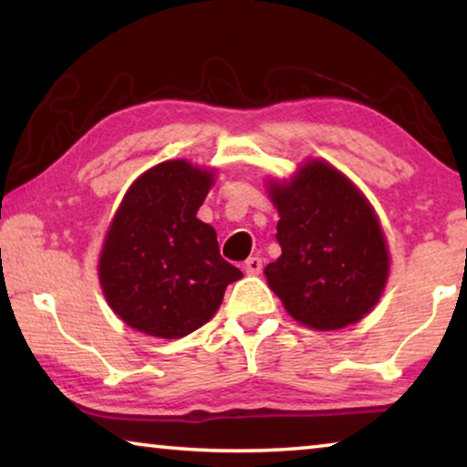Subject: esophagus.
I'll return each instance as SVG.
<instances>
[{
    "label": "esophagus",
    "mask_w": 467,
    "mask_h": 467,
    "mask_svg": "<svg viewBox=\"0 0 467 467\" xmlns=\"http://www.w3.org/2000/svg\"><path fill=\"white\" fill-rule=\"evenodd\" d=\"M243 267H244V272H247V274L257 275L259 272L264 270V262H262V259H259V257H249L247 262H244Z\"/></svg>",
    "instance_id": "1"
}]
</instances>
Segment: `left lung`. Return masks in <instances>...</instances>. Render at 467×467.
<instances>
[{
    "label": "left lung",
    "instance_id": "1",
    "mask_svg": "<svg viewBox=\"0 0 467 467\" xmlns=\"http://www.w3.org/2000/svg\"><path fill=\"white\" fill-rule=\"evenodd\" d=\"M282 255L265 278L284 309L319 331L360 321L379 303L389 253L373 205L350 179L309 161L290 181H270Z\"/></svg>",
    "mask_w": 467,
    "mask_h": 467
}]
</instances>
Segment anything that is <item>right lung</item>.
<instances>
[{"label":"right lung","instance_id":"1","mask_svg":"<svg viewBox=\"0 0 467 467\" xmlns=\"http://www.w3.org/2000/svg\"><path fill=\"white\" fill-rule=\"evenodd\" d=\"M214 172L167 161L133 181L102 244L99 280L110 309L148 336L179 339L208 323L243 272L197 218Z\"/></svg>","mask_w":467,"mask_h":467}]
</instances>
